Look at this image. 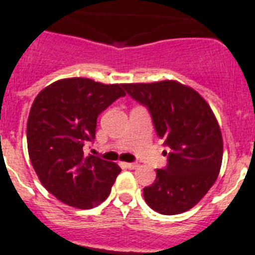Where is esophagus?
Segmentation results:
<instances>
[{"label":"esophagus","mask_w":255,"mask_h":255,"mask_svg":"<svg viewBox=\"0 0 255 255\" xmlns=\"http://www.w3.org/2000/svg\"><path fill=\"white\" fill-rule=\"evenodd\" d=\"M121 165L126 167V169H135V167H138V164H135V162H121Z\"/></svg>","instance_id":"obj_1"}]
</instances>
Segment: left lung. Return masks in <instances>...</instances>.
<instances>
[{
  "instance_id": "obj_1",
  "label": "left lung",
  "mask_w": 255,
  "mask_h": 255,
  "mask_svg": "<svg viewBox=\"0 0 255 255\" xmlns=\"http://www.w3.org/2000/svg\"><path fill=\"white\" fill-rule=\"evenodd\" d=\"M124 88L148 107L157 135L170 148L167 166L157 169L153 183L143 190L145 202L164 215L190 210L221 170L223 139L214 112L195 89L175 80Z\"/></svg>"
}]
</instances>
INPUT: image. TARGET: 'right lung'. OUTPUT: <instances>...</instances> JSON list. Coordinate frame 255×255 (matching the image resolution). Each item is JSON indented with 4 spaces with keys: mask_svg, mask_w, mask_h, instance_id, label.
Instances as JSON below:
<instances>
[{
    "mask_svg": "<svg viewBox=\"0 0 255 255\" xmlns=\"http://www.w3.org/2000/svg\"><path fill=\"white\" fill-rule=\"evenodd\" d=\"M125 94L124 84L69 77L34 98L27 123L30 162L41 184L67 205L91 209L110 196L121 169L85 156L82 147L95 138L99 113Z\"/></svg>",
    "mask_w": 255,
    "mask_h": 255,
    "instance_id": "add662e5",
    "label": "right lung"
}]
</instances>
